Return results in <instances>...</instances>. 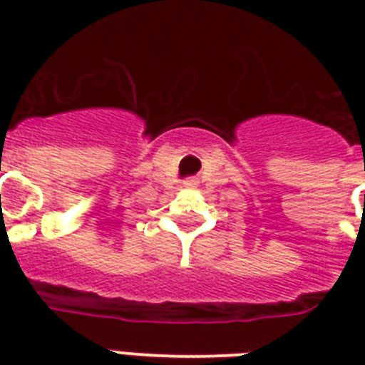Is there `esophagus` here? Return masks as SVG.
Returning a JSON list of instances; mask_svg holds the SVG:
<instances>
[{
	"instance_id": "esophagus-1",
	"label": "esophagus",
	"mask_w": 365,
	"mask_h": 365,
	"mask_svg": "<svg viewBox=\"0 0 365 365\" xmlns=\"http://www.w3.org/2000/svg\"><path fill=\"white\" fill-rule=\"evenodd\" d=\"M183 185H185V187H197V185H199V180H197V178H187V180L183 182Z\"/></svg>"
}]
</instances>
